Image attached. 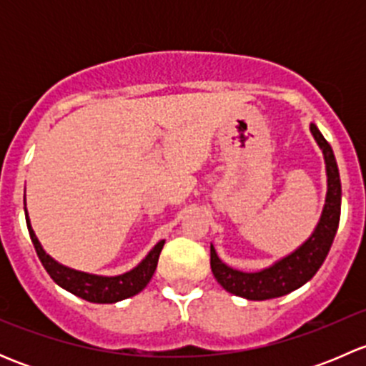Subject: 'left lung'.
Wrapping results in <instances>:
<instances>
[{"label":"left lung","mask_w":366,"mask_h":366,"mask_svg":"<svg viewBox=\"0 0 366 366\" xmlns=\"http://www.w3.org/2000/svg\"><path fill=\"white\" fill-rule=\"evenodd\" d=\"M310 132L315 138L319 149L322 150L327 175L326 204H324L319 223L312 235L297 249L276 260L269 267L254 272L239 271V269L227 265L217 257L216 249L210 244V269H212L214 278L227 292L234 294V296L249 299V301H265V299L290 294L315 276V272L319 271L330 253L338 230V223H340V173H338L333 149L326 142L319 127L315 124H310Z\"/></svg>","instance_id":"obj_1"}]
</instances>
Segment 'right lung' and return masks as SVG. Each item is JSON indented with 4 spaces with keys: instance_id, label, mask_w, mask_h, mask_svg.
Masks as SVG:
<instances>
[{
    "instance_id": "obj_1",
    "label": "right lung",
    "mask_w": 366,
    "mask_h": 366,
    "mask_svg": "<svg viewBox=\"0 0 366 366\" xmlns=\"http://www.w3.org/2000/svg\"><path fill=\"white\" fill-rule=\"evenodd\" d=\"M26 205V200H24ZM26 214V224H28L29 237H31L33 246H35V252L39 254L40 262H42L44 269L47 271V274L53 278V282L56 285H60L61 289L69 290L74 296L84 299V301L90 302H118L122 299H127L136 296V294L142 292L149 282L152 280L154 272H156L157 260H159V254L164 241H159L149 254L136 265L131 271L124 272V274L118 276H99V274H90V272L76 271V269H70L67 265L60 264V262L54 260L51 254L44 252L42 244L36 239L35 232L31 228V221H29L28 210L24 207Z\"/></svg>"
}]
</instances>
